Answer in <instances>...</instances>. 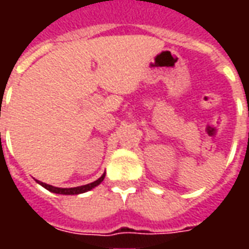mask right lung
Segmentation results:
<instances>
[{"mask_svg": "<svg viewBox=\"0 0 249 249\" xmlns=\"http://www.w3.org/2000/svg\"><path fill=\"white\" fill-rule=\"evenodd\" d=\"M104 178H105V173H103V176H101L100 178H97L96 181H93V183L87 184V185H81V187H74V188H57V187H53V185H49V184L42 183V181H38V180H37V183L53 193H58V195H80V193H85L88 192V191L93 189L94 187L100 185V184L103 183Z\"/></svg>", "mask_w": 249, "mask_h": 249, "instance_id": "obj_1", "label": "right lung"}]
</instances>
